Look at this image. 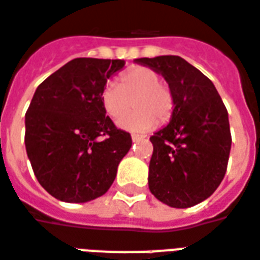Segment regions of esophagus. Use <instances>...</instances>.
I'll use <instances>...</instances> for the list:
<instances>
[{"instance_id": "obj_1", "label": "esophagus", "mask_w": 260, "mask_h": 260, "mask_svg": "<svg viewBox=\"0 0 260 260\" xmlns=\"http://www.w3.org/2000/svg\"><path fill=\"white\" fill-rule=\"evenodd\" d=\"M143 138H144V136H138V134H133V136H132L133 143H137V141H141Z\"/></svg>"}]
</instances>
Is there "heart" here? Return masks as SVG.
Returning <instances> with one entry per match:
<instances>
[{
	"label": "heart",
	"mask_w": 260,
	"mask_h": 260,
	"mask_svg": "<svg viewBox=\"0 0 260 260\" xmlns=\"http://www.w3.org/2000/svg\"><path fill=\"white\" fill-rule=\"evenodd\" d=\"M159 75L148 68H133L122 76L120 84L108 83L102 90V105L112 119H118L131 109L137 111L117 120V126L127 132H148L170 119L174 96L169 87L159 83Z\"/></svg>",
	"instance_id": "b5f03b06"
}]
</instances>
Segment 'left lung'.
I'll list each match as a JSON object with an SVG mask.
<instances>
[{
    "mask_svg": "<svg viewBox=\"0 0 260 260\" xmlns=\"http://www.w3.org/2000/svg\"><path fill=\"white\" fill-rule=\"evenodd\" d=\"M134 62L164 76L174 96L170 122L149 138V191L172 208L197 205L215 192L226 174L231 149L226 107L213 83L180 56Z\"/></svg>",
    "mask_w": 260,
    "mask_h": 260,
    "instance_id": "8db88e82",
    "label": "left lung"
}]
</instances>
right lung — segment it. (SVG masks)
<instances>
[{"label":"right lung","instance_id":"1","mask_svg":"<svg viewBox=\"0 0 260 260\" xmlns=\"http://www.w3.org/2000/svg\"><path fill=\"white\" fill-rule=\"evenodd\" d=\"M122 59L76 58L47 77L24 116V144L41 187L54 198L83 204L101 197L132 147L102 105L109 77Z\"/></svg>","mask_w":260,"mask_h":260}]
</instances>
